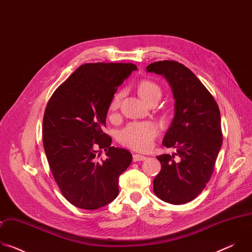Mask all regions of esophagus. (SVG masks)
I'll use <instances>...</instances> for the list:
<instances>
[{
	"instance_id": "34e87169",
	"label": "esophagus",
	"mask_w": 252,
	"mask_h": 252,
	"mask_svg": "<svg viewBox=\"0 0 252 252\" xmlns=\"http://www.w3.org/2000/svg\"><path fill=\"white\" fill-rule=\"evenodd\" d=\"M133 161L136 162V161H141V160H146L147 159V157L145 156H140V155H133Z\"/></svg>"
}]
</instances>
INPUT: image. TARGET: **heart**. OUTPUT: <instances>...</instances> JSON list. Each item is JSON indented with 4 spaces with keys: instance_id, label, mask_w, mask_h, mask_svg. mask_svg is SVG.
Returning a JSON list of instances; mask_svg holds the SVG:
<instances>
[{
    "instance_id": "obj_1",
    "label": "heart",
    "mask_w": 252,
    "mask_h": 252,
    "mask_svg": "<svg viewBox=\"0 0 252 252\" xmlns=\"http://www.w3.org/2000/svg\"><path fill=\"white\" fill-rule=\"evenodd\" d=\"M139 95L150 102L156 97H160L161 89L160 87L149 80L141 81L138 85ZM125 92L121 91L117 93L111 100L110 109L116 111L120 106L122 97ZM159 134V126L153 122H141V123H130L124 127L120 134L119 139L124 146L132 149L134 151L146 152L153 148L154 141Z\"/></svg>"
}]
</instances>
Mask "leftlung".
<instances>
[{
    "mask_svg": "<svg viewBox=\"0 0 252 252\" xmlns=\"http://www.w3.org/2000/svg\"><path fill=\"white\" fill-rule=\"evenodd\" d=\"M147 70L167 80L175 99L174 118L162 145L176 149V154L158 157L161 169L154 179V192L165 202L184 204L204 189L213 172L222 145L220 109L213 95L183 63L159 61L149 64Z\"/></svg>",
    "mask_w": 252,
    "mask_h": 252,
    "instance_id": "8db88e82",
    "label": "left lung"
}]
</instances>
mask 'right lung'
Masks as SVG:
<instances>
[{"mask_svg": "<svg viewBox=\"0 0 252 252\" xmlns=\"http://www.w3.org/2000/svg\"><path fill=\"white\" fill-rule=\"evenodd\" d=\"M136 69L125 63L82 64L47 103L43 143L50 169L62 194L79 208L97 209L118 196L119 176L132 156L112 147L102 128L118 87Z\"/></svg>", "mask_w": 252, "mask_h": 252, "instance_id": "1", "label": "right lung"}]
</instances>
